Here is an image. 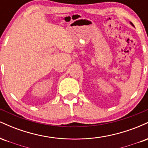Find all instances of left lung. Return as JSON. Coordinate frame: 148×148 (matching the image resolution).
Segmentation results:
<instances>
[{
  "mask_svg": "<svg viewBox=\"0 0 148 148\" xmlns=\"http://www.w3.org/2000/svg\"><path fill=\"white\" fill-rule=\"evenodd\" d=\"M131 24H132V25H133V23H131Z\"/></svg>",
  "mask_w": 148,
  "mask_h": 148,
  "instance_id": "left-lung-1",
  "label": "left lung"
}]
</instances>
